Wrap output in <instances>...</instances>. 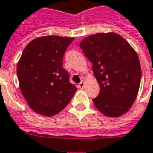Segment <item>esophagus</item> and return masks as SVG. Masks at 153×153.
Listing matches in <instances>:
<instances>
[{"label":"esophagus","mask_w":153,"mask_h":153,"mask_svg":"<svg viewBox=\"0 0 153 153\" xmlns=\"http://www.w3.org/2000/svg\"><path fill=\"white\" fill-rule=\"evenodd\" d=\"M78 87H79V88H83L85 87V82H84V81H81V82L78 85Z\"/></svg>","instance_id":"obj_1"}]
</instances>
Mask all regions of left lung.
I'll list each match as a JSON object with an SVG mask.
<instances>
[{"label": "left lung", "mask_w": 153, "mask_h": 153, "mask_svg": "<svg viewBox=\"0 0 153 153\" xmlns=\"http://www.w3.org/2000/svg\"><path fill=\"white\" fill-rule=\"evenodd\" d=\"M79 47L93 64L100 93L93 99L98 110L108 117L126 113L135 102L141 81L137 52L116 33H98L84 38Z\"/></svg>", "instance_id": "1"}]
</instances>
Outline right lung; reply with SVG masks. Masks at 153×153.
<instances>
[{
  "label": "right lung",
  "mask_w": 153,
  "mask_h": 153,
  "mask_svg": "<svg viewBox=\"0 0 153 153\" xmlns=\"http://www.w3.org/2000/svg\"><path fill=\"white\" fill-rule=\"evenodd\" d=\"M74 37L46 36L32 40L23 50L17 64L22 94L31 109L51 117L66 107L75 85L63 68V58Z\"/></svg>",
  "instance_id": "right-lung-1"
}]
</instances>
